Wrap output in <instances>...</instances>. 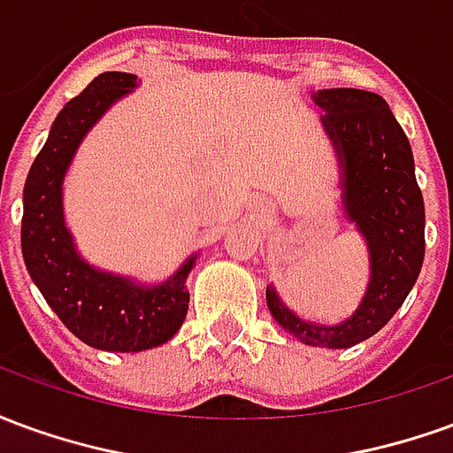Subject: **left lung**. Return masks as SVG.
I'll return each mask as SVG.
<instances>
[{"instance_id":"1","label":"left lung","mask_w":453,"mask_h":453,"mask_svg":"<svg viewBox=\"0 0 453 453\" xmlns=\"http://www.w3.org/2000/svg\"><path fill=\"white\" fill-rule=\"evenodd\" d=\"M313 102L342 167V206L369 247L371 279L357 313L340 325L308 323L272 286L266 305L286 333L305 344L347 349L369 340L395 315L425 259V201L415 159L383 96L364 89H323Z\"/></svg>"}]
</instances>
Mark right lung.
<instances>
[{"label": "right lung", "instance_id": "right-lung-1", "mask_svg": "<svg viewBox=\"0 0 453 453\" xmlns=\"http://www.w3.org/2000/svg\"><path fill=\"white\" fill-rule=\"evenodd\" d=\"M138 87L130 73H104L53 120L24 187L21 252L28 274L65 327L106 351H142L174 337L188 311L191 255L167 281L142 286L84 262L65 226L63 179L74 152L116 99Z\"/></svg>", "mask_w": 453, "mask_h": 453}]
</instances>
